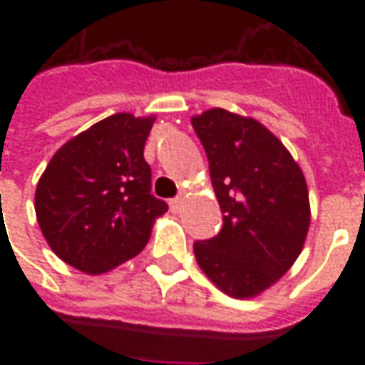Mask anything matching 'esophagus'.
Instances as JSON below:
<instances>
[{"label":"esophagus","instance_id":"esophagus-1","mask_svg":"<svg viewBox=\"0 0 365 365\" xmlns=\"http://www.w3.org/2000/svg\"><path fill=\"white\" fill-rule=\"evenodd\" d=\"M182 205H183L182 197L170 199V209H172V213H180V211H182Z\"/></svg>","mask_w":365,"mask_h":365}]
</instances>
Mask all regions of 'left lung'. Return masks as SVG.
I'll list each match as a JSON object with an SVG mask.
<instances>
[{"label": "left lung", "instance_id": "1", "mask_svg": "<svg viewBox=\"0 0 365 365\" xmlns=\"http://www.w3.org/2000/svg\"><path fill=\"white\" fill-rule=\"evenodd\" d=\"M209 160L222 229L197 240L199 268L227 295L268 289L297 260L311 209L305 175L282 140L262 123L227 109L191 119Z\"/></svg>", "mask_w": 365, "mask_h": 365}]
</instances>
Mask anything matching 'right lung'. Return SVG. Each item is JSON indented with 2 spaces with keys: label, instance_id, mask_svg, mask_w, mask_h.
I'll use <instances>...</instances> for the list:
<instances>
[{
  "label": "right lung",
  "instance_id": "1",
  "mask_svg": "<svg viewBox=\"0 0 365 365\" xmlns=\"http://www.w3.org/2000/svg\"><path fill=\"white\" fill-rule=\"evenodd\" d=\"M154 117L117 113L60 148L38 180L35 211L60 260L103 274L135 258L168 211L150 193L144 144Z\"/></svg>",
  "mask_w": 365,
  "mask_h": 365
}]
</instances>
